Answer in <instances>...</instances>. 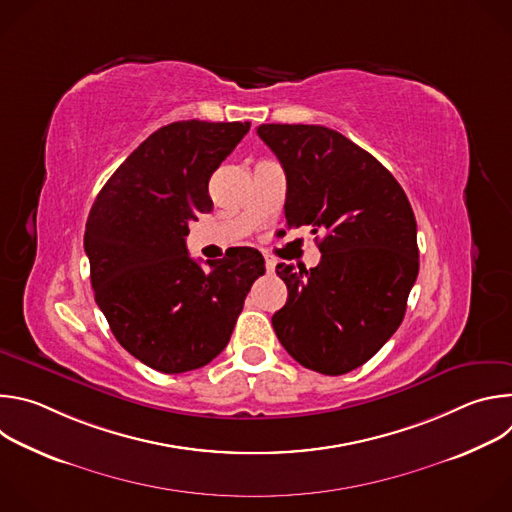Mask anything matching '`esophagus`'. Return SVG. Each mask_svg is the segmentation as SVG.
Returning <instances> with one entry per match:
<instances>
[{"label": "esophagus", "mask_w": 512, "mask_h": 512, "mask_svg": "<svg viewBox=\"0 0 512 512\" xmlns=\"http://www.w3.org/2000/svg\"><path fill=\"white\" fill-rule=\"evenodd\" d=\"M265 267H267V271H273L275 269V259L265 257Z\"/></svg>", "instance_id": "1"}]
</instances>
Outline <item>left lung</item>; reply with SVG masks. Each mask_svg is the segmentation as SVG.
I'll return each instance as SVG.
<instances>
[{"label":"left lung","mask_w":512,"mask_h":512,"mask_svg":"<svg viewBox=\"0 0 512 512\" xmlns=\"http://www.w3.org/2000/svg\"><path fill=\"white\" fill-rule=\"evenodd\" d=\"M257 133L285 172L287 227L324 233L316 267H275L287 302L273 330L302 367L350 373L403 322L419 271L413 208L393 174L334 129L263 123Z\"/></svg>","instance_id":"8db88e82"}]
</instances>
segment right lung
<instances>
[{
    "label": "right lung",
    "instance_id": "obj_1",
    "mask_svg": "<svg viewBox=\"0 0 512 512\" xmlns=\"http://www.w3.org/2000/svg\"><path fill=\"white\" fill-rule=\"evenodd\" d=\"M251 123L176 121L115 170L85 229L95 302L117 342L148 367L186 373L229 344L263 255L239 247L206 261L188 255V223L212 210L208 180Z\"/></svg>",
    "mask_w": 512,
    "mask_h": 512
}]
</instances>
